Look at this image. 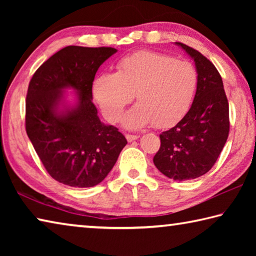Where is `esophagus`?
I'll list each match as a JSON object with an SVG mask.
<instances>
[{"label": "esophagus", "mask_w": 256, "mask_h": 256, "mask_svg": "<svg viewBox=\"0 0 256 256\" xmlns=\"http://www.w3.org/2000/svg\"><path fill=\"white\" fill-rule=\"evenodd\" d=\"M125 138H126V140L128 142H132L134 140H136L138 136H134V134H126V136H125Z\"/></svg>", "instance_id": "1"}]
</instances>
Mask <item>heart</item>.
<instances>
[{"label": "heart", "instance_id": "1", "mask_svg": "<svg viewBox=\"0 0 256 256\" xmlns=\"http://www.w3.org/2000/svg\"><path fill=\"white\" fill-rule=\"evenodd\" d=\"M198 84V71L188 60L142 50L120 60L118 72L96 76L92 94L104 118L116 123L136 94L138 102L124 115V126L136 130L154 124L167 128L188 114Z\"/></svg>", "mask_w": 256, "mask_h": 256}]
</instances>
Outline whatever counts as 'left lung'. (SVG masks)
Masks as SVG:
<instances>
[{
    "label": "left lung",
    "mask_w": 256,
    "mask_h": 256,
    "mask_svg": "<svg viewBox=\"0 0 256 256\" xmlns=\"http://www.w3.org/2000/svg\"><path fill=\"white\" fill-rule=\"evenodd\" d=\"M192 58L198 76L196 97L185 118L160 134L154 166L174 180L198 178L209 172L229 134V105L222 79L206 56L175 42Z\"/></svg>",
    "instance_id": "obj_1"
}]
</instances>
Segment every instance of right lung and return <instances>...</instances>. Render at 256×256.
Wrapping results in <instances>:
<instances>
[{
  "instance_id": "obj_1",
  "label": "right lung",
  "mask_w": 256,
  "mask_h": 256,
  "mask_svg": "<svg viewBox=\"0 0 256 256\" xmlns=\"http://www.w3.org/2000/svg\"><path fill=\"white\" fill-rule=\"evenodd\" d=\"M112 47L68 46L42 64L29 82L26 131L47 172L73 188H92L112 170L128 141L105 125L92 102L99 66L115 54ZM66 88L77 92L71 106Z\"/></svg>"
}]
</instances>
